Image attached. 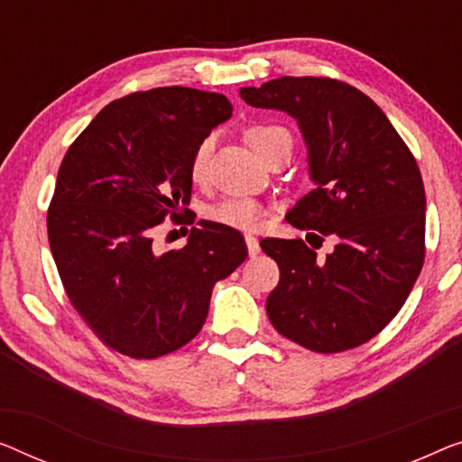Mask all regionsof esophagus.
<instances>
[{"instance_id":"obj_1","label":"esophagus","mask_w":462,"mask_h":462,"mask_svg":"<svg viewBox=\"0 0 462 462\" xmlns=\"http://www.w3.org/2000/svg\"><path fill=\"white\" fill-rule=\"evenodd\" d=\"M245 240H246V249H249V254H251V257H257L259 251H261V246H259V240L254 238L253 234H246Z\"/></svg>"}]
</instances>
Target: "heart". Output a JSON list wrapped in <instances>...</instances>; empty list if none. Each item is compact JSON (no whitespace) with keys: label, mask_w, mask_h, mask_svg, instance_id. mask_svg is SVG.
Instances as JSON below:
<instances>
[{"label":"heart","mask_w":462,"mask_h":462,"mask_svg":"<svg viewBox=\"0 0 462 462\" xmlns=\"http://www.w3.org/2000/svg\"><path fill=\"white\" fill-rule=\"evenodd\" d=\"M243 136L246 144H249L259 157H265L270 153V149L278 141L291 139V134H288L282 126H275V124H251V126H246L243 130ZM211 149L213 141L203 139L197 144L195 153H192L190 178L195 182H201L205 174H208ZM263 216L265 209L261 208L257 201H253V199H224V201L211 205L208 209V217L211 222L230 226V228L238 230L259 228L261 222H263Z\"/></svg>","instance_id":"obj_1"}]
</instances>
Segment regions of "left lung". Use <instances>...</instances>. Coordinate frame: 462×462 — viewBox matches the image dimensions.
<instances>
[{
	"mask_svg": "<svg viewBox=\"0 0 462 462\" xmlns=\"http://www.w3.org/2000/svg\"><path fill=\"white\" fill-rule=\"evenodd\" d=\"M253 107L297 118L318 184L288 213V224L336 240L318 253L297 240L263 238L280 282L267 297L272 326L315 353H342L394 319L425 259L421 171L374 99L328 77H282L240 88ZM320 234L318 235L317 232Z\"/></svg>",
	"mask_w": 462,
	"mask_h": 462,
	"instance_id": "obj_1",
	"label": "left lung"
}]
</instances>
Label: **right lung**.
<instances>
[{"label":"right lung","mask_w":462,"mask_h":462,"mask_svg":"<svg viewBox=\"0 0 462 462\" xmlns=\"http://www.w3.org/2000/svg\"><path fill=\"white\" fill-rule=\"evenodd\" d=\"M232 116L228 97L160 87L116 99L61 160L47 236L72 307L120 355L157 359L201 332L211 291L246 259L243 234L199 222L189 243L153 251L165 217L192 224L190 160Z\"/></svg>","instance_id":"right-lung-1"}]
</instances>
